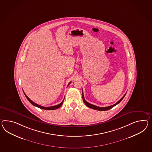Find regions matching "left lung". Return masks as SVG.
Instances as JSON below:
<instances>
[{
  "label": "left lung",
  "mask_w": 152,
  "mask_h": 152,
  "mask_svg": "<svg viewBox=\"0 0 152 152\" xmlns=\"http://www.w3.org/2000/svg\"><path fill=\"white\" fill-rule=\"evenodd\" d=\"M126 94H125V95H124V96L121 98V99L119 100V101L117 102L116 104H115L114 105H111V106H108V107H99V106H95V105H93V104H90L89 102H88L87 101H86V100H85V99H84V94H83V91L82 92V96H83V101H84V104H86L88 107H89L90 108H91V109H94V110H99V111H106V110H110V109H111V108H113V107H114L115 106H116V105H117L118 104H119L121 101H122V100L124 99V97H125V95H126Z\"/></svg>",
  "instance_id": "8db88e82"
}]
</instances>
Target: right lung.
<instances>
[{
    "label": "right lung",
    "instance_id": "obj_1",
    "mask_svg": "<svg viewBox=\"0 0 152 152\" xmlns=\"http://www.w3.org/2000/svg\"><path fill=\"white\" fill-rule=\"evenodd\" d=\"M71 82H70L69 84H68V86H69V84H70V83ZM23 93L25 94V96L27 98V100L29 101V102L31 103L32 105H34V106H36V107H39V109H43V110H56V109H58L59 107H60L63 104V101H64V100H63L62 102H61V103H60L59 104L57 105H55V106H50V107H44V106H41V105H38V104H36L34 102H33V101H32L31 100H30L28 97H27V95L25 94V93L23 92Z\"/></svg>",
    "mask_w": 152,
    "mask_h": 152
}]
</instances>
